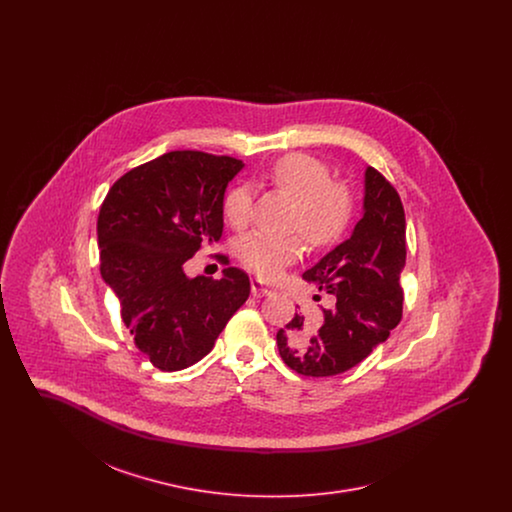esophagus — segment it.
I'll list each match as a JSON object with an SVG mask.
<instances>
[{
  "mask_svg": "<svg viewBox=\"0 0 512 512\" xmlns=\"http://www.w3.org/2000/svg\"><path fill=\"white\" fill-rule=\"evenodd\" d=\"M251 293L255 295V297H263V295H270V293H274V290L267 286L263 280H259V278H251Z\"/></svg>",
  "mask_w": 512,
  "mask_h": 512,
  "instance_id": "esophagus-1",
  "label": "esophagus"
}]
</instances>
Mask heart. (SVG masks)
Here are the masks:
<instances>
[{
  "instance_id": "b5f03b06",
  "label": "heart",
  "mask_w": 512,
  "mask_h": 512,
  "mask_svg": "<svg viewBox=\"0 0 512 512\" xmlns=\"http://www.w3.org/2000/svg\"><path fill=\"white\" fill-rule=\"evenodd\" d=\"M267 180L274 190L295 201L292 230H299L311 244H330L347 226L353 197L345 184L332 180L330 167L322 159L309 153H288L270 165ZM222 213L232 228H245L253 217V190L245 184L230 188L222 201ZM301 253L299 236L276 238L255 232L236 245V255L245 267L268 280L280 276Z\"/></svg>"
}]
</instances>
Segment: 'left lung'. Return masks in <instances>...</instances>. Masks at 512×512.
Segmentation results:
<instances>
[{
	"label": "left lung",
	"instance_id": "left-lung-1",
	"mask_svg": "<svg viewBox=\"0 0 512 512\" xmlns=\"http://www.w3.org/2000/svg\"><path fill=\"white\" fill-rule=\"evenodd\" d=\"M405 228L397 190L384 174L368 167L363 219L349 240L303 272L307 282L334 297V305L322 309L317 328L305 326V317L295 313L276 334L282 361L297 374L336 376L390 338L403 317L399 278L407 257Z\"/></svg>",
	"mask_w": 512,
	"mask_h": 512
}]
</instances>
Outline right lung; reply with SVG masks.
<instances>
[{"label":"right lung","instance_id":"obj_1","mask_svg":"<svg viewBox=\"0 0 512 512\" xmlns=\"http://www.w3.org/2000/svg\"><path fill=\"white\" fill-rule=\"evenodd\" d=\"M240 159L169 151L122 174L98 217L99 270L121 301L136 347L159 370L201 361L249 297V276L228 267L222 278H188L184 263L222 236L228 182Z\"/></svg>","mask_w":512,"mask_h":512}]
</instances>
